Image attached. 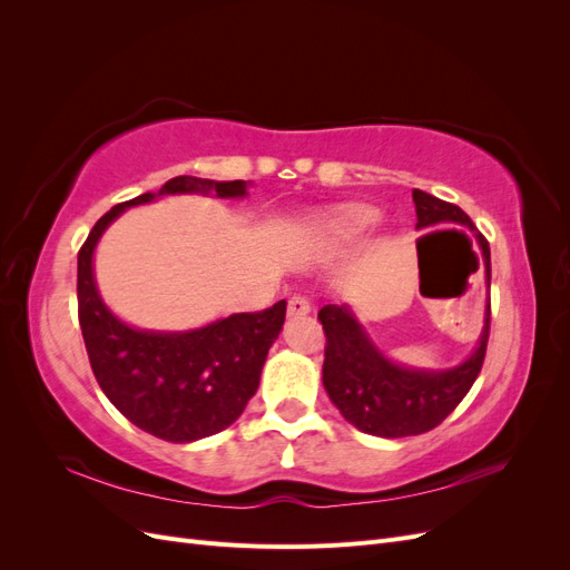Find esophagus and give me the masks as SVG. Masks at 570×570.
<instances>
[{
	"mask_svg": "<svg viewBox=\"0 0 570 570\" xmlns=\"http://www.w3.org/2000/svg\"><path fill=\"white\" fill-rule=\"evenodd\" d=\"M312 312V304H308V299L304 295H292L287 299V314L289 316H304Z\"/></svg>",
	"mask_w": 570,
	"mask_h": 570,
	"instance_id": "1",
	"label": "esophagus"
}]
</instances>
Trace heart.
Segmentation results:
<instances>
[{
	"instance_id": "b5f03b06",
	"label": "heart",
	"mask_w": 570,
	"mask_h": 570,
	"mask_svg": "<svg viewBox=\"0 0 570 570\" xmlns=\"http://www.w3.org/2000/svg\"><path fill=\"white\" fill-rule=\"evenodd\" d=\"M375 220L377 214L373 209H366V206H350V209H342L323 223V235L325 239H331V243H347V239L364 235Z\"/></svg>"
}]
</instances>
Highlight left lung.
Wrapping results in <instances>:
<instances>
[{
	"mask_svg": "<svg viewBox=\"0 0 570 570\" xmlns=\"http://www.w3.org/2000/svg\"><path fill=\"white\" fill-rule=\"evenodd\" d=\"M416 228L469 226L473 220L456 204L413 189ZM475 230V228H473ZM490 285V245L475 230ZM325 333L323 385L333 404L361 433L409 438L438 428L459 406L482 368L490 340V304L475 352L450 371H413L387 361L358 325L347 306L327 304L318 312Z\"/></svg>",
	"mask_w": 570,
	"mask_h": 570,
	"instance_id": "obj_1",
	"label": "left lung"
}]
</instances>
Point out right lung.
Listing matches in <instances>:
<instances>
[{
  "mask_svg": "<svg viewBox=\"0 0 570 570\" xmlns=\"http://www.w3.org/2000/svg\"><path fill=\"white\" fill-rule=\"evenodd\" d=\"M183 193L245 197L247 183L178 176L159 193L116 204L78 252V321L101 392L145 433L180 444L216 435L239 419L258 387L287 306L281 299L264 312L235 314L187 333L135 331L109 312L92 275L97 239L128 206Z\"/></svg>",
  "mask_w": 570,
  "mask_h": 570,
  "instance_id": "obj_1",
  "label": "right lung"
}]
</instances>
